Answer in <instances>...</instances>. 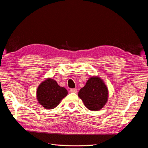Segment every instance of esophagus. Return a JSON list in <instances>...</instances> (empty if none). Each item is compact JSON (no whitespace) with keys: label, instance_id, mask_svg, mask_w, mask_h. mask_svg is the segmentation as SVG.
Instances as JSON below:
<instances>
[{"label":"esophagus","instance_id":"34e87169","mask_svg":"<svg viewBox=\"0 0 148 148\" xmlns=\"http://www.w3.org/2000/svg\"><path fill=\"white\" fill-rule=\"evenodd\" d=\"M70 91L71 92H73V93H77V89H75V88H71V89H70Z\"/></svg>","mask_w":148,"mask_h":148}]
</instances>
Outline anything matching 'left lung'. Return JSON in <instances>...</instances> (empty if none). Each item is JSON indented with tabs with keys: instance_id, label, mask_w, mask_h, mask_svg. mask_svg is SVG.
Listing matches in <instances>:
<instances>
[{
	"instance_id": "1",
	"label": "left lung",
	"mask_w": 148,
	"mask_h": 148,
	"mask_svg": "<svg viewBox=\"0 0 148 148\" xmlns=\"http://www.w3.org/2000/svg\"><path fill=\"white\" fill-rule=\"evenodd\" d=\"M78 96L89 110L97 111L104 107L109 91L104 81L99 77H90L78 92Z\"/></svg>"
}]
</instances>
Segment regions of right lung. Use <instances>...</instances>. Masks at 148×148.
Returning <instances> with one entry per match:
<instances>
[{"instance_id":"obj_1","label":"right lung","mask_w":148,"mask_h":148,"mask_svg":"<svg viewBox=\"0 0 148 148\" xmlns=\"http://www.w3.org/2000/svg\"><path fill=\"white\" fill-rule=\"evenodd\" d=\"M68 91L60 86L57 82L51 78H47L39 85L36 91L38 102L45 109H54L61 100L66 96Z\"/></svg>"}]
</instances>
